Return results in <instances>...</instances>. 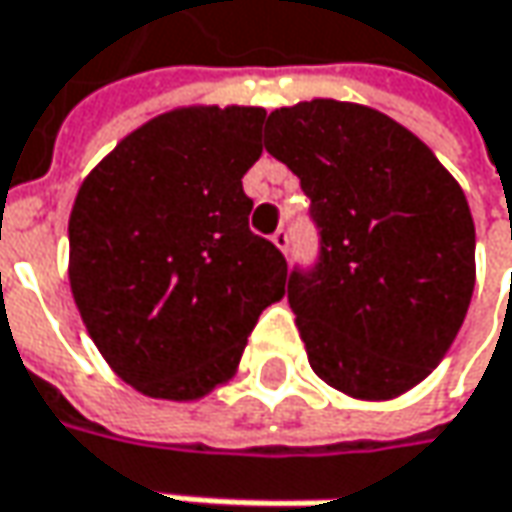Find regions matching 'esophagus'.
Returning <instances> with one entry per match:
<instances>
[{
	"mask_svg": "<svg viewBox=\"0 0 512 512\" xmlns=\"http://www.w3.org/2000/svg\"><path fill=\"white\" fill-rule=\"evenodd\" d=\"M272 243L280 252H289V232H286V229H277L272 235Z\"/></svg>",
	"mask_w": 512,
	"mask_h": 512,
	"instance_id": "34e87169",
	"label": "esophagus"
}]
</instances>
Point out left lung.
<instances>
[{"label":"left lung","mask_w":512,"mask_h":512,"mask_svg":"<svg viewBox=\"0 0 512 512\" xmlns=\"http://www.w3.org/2000/svg\"><path fill=\"white\" fill-rule=\"evenodd\" d=\"M263 147L300 178L320 257L289 274L314 374L354 399H394L445 357L476 283L462 186L411 130L371 107H280Z\"/></svg>","instance_id":"8db88e82"}]
</instances>
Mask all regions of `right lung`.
<instances>
[{
    "instance_id": "obj_1",
    "label": "right lung",
    "mask_w": 512,
    "mask_h": 512,
    "mask_svg": "<svg viewBox=\"0 0 512 512\" xmlns=\"http://www.w3.org/2000/svg\"><path fill=\"white\" fill-rule=\"evenodd\" d=\"M260 107H181L118 141L70 212V289L101 357L155 399L206 397L238 371L286 257L249 229L243 175Z\"/></svg>"
}]
</instances>
